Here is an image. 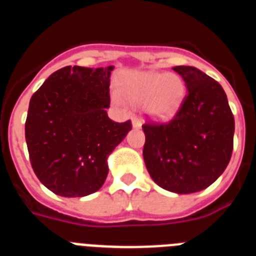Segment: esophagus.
Returning a JSON list of instances; mask_svg holds the SVG:
<instances>
[{
    "label": "esophagus",
    "instance_id": "1",
    "mask_svg": "<svg viewBox=\"0 0 256 256\" xmlns=\"http://www.w3.org/2000/svg\"><path fill=\"white\" fill-rule=\"evenodd\" d=\"M132 126L133 128H140L142 126V120L138 119V118H132Z\"/></svg>",
    "mask_w": 256,
    "mask_h": 256
}]
</instances>
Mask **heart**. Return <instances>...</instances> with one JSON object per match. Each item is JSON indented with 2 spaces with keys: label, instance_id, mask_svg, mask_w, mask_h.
Returning <instances> with one entry per match:
<instances>
[{
  "label": "heart",
  "instance_id": "heart-1",
  "mask_svg": "<svg viewBox=\"0 0 256 256\" xmlns=\"http://www.w3.org/2000/svg\"><path fill=\"white\" fill-rule=\"evenodd\" d=\"M119 90L133 104H145L155 119L172 116L184 101L186 85L180 76L164 72H132L122 80ZM119 102L120 97L114 96Z\"/></svg>",
  "mask_w": 256,
  "mask_h": 256
}]
</instances>
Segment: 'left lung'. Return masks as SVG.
<instances>
[{
    "mask_svg": "<svg viewBox=\"0 0 256 256\" xmlns=\"http://www.w3.org/2000/svg\"><path fill=\"white\" fill-rule=\"evenodd\" d=\"M174 70L188 94L167 123H145L144 160L155 184L189 194L215 182L233 152L234 118L219 82L192 66Z\"/></svg>",
    "mask_w": 256,
    "mask_h": 256,
    "instance_id": "8db88e82",
    "label": "left lung"
}]
</instances>
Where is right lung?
<instances>
[{"label":"right lung","mask_w":256,"mask_h":256,"mask_svg":"<svg viewBox=\"0 0 256 256\" xmlns=\"http://www.w3.org/2000/svg\"><path fill=\"white\" fill-rule=\"evenodd\" d=\"M112 66H67L34 92L26 120L30 160L38 180L60 196L97 192L108 174L107 156L132 130L115 123L110 107Z\"/></svg>","instance_id":"right-lung-1"}]
</instances>
